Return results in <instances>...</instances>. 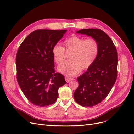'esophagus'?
Returning a JSON list of instances; mask_svg holds the SVG:
<instances>
[{
    "label": "esophagus",
    "mask_w": 134,
    "mask_h": 134,
    "mask_svg": "<svg viewBox=\"0 0 134 134\" xmlns=\"http://www.w3.org/2000/svg\"><path fill=\"white\" fill-rule=\"evenodd\" d=\"M65 80H66V82L67 83L70 82V81L74 80L73 78H71V77H69V76H65Z\"/></svg>",
    "instance_id": "34e87169"
}]
</instances>
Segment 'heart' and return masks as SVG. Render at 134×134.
<instances>
[{"instance_id": "heart-1", "label": "heart", "mask_w": 134, "mask_h": 134, "mask_svg": "<svg viewBox=\"0 0 134 134\" xmlns=\"http://www.w3.org/2000/svg\"><path fill=\"white\" fill-rule=\"evenodd\" d=\"M64 48L56 44L52 48V54L55 63L59 65L65 60L66 53L70 54V61L61 65L58 70L63 74L74 76L80 72L82 69H88L94 64L99 53V44L93 38H85L72 36L63 41Z\"/></svg>"}]
</instances>
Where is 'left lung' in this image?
<instances>
[{
  "mask_svg": "<svg viewBox=\"0 0 134 134\" xmlns=\"http://www.w3.org/2000/svg\"><path fill=\"white\" fill-rule=\"evenodd\" d=\"M77 33L91 36L99 44L95 62L78 78L79 86L74 98L83 107L94 106L103 101L110 92L117 76V52L111 38L97 28L80 30Z\"/></svg>",
  "mask_w": 134,
  "mask_h": 134,
  "instance_id": "obj_1",
  "label": "left lung"
}]
</instances>
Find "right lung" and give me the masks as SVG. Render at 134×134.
I'll return each mask as SVG.
<instances>
[{"mask_svg":"<svg viewBox=\"0 0 134 134\" xmlns=\"http://www.w3.org/2000/svg\"><path fill=\"white\" fill-rule=\"evenodd\" d=\"M66 30H37L28 35L19 46L16 55L17 79L27 99L36 106L54 103L58 90L66 82L55 71L52 48Z\"/></svg>","mask_w":134,"mask_h":134,"instance_id":"add662e5","label":"right lung"}]
</instances>
